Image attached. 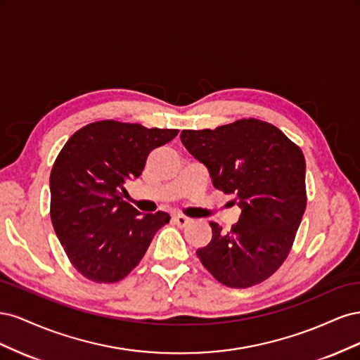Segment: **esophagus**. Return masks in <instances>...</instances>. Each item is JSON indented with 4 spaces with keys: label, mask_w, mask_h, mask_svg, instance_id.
I'll use <instances>...</instances> for the list:
<instances>
[{
    "label": "esophagus",
    "mask_w": 360,
    "mask_h": 360,
    "mask_svg": "<svg viewBox=\"0 0 360 360\" xmlns=\"http://www.w3.org/2000/svg\"><path fill=\"white\" fill-rule=\"evenodd\" d=\"M172 221L176 222V225H179V226H188L192 222L191 217L184 216V214H174L172 216Z\"/></svg>",
    "instance_id": "esophagus-1"
}]
</instances>
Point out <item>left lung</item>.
<instances>
[{
    "label": "left lung",
    "mask_w": 360,
    "mask_h": 360,
    "mask_svg": "<svg viewBox=\"0 0 360 360\" xmlns=\"http://www.w3.org/2000/svg\"><path fill=\"white\" fill-rule=\"evenodd\" d=\"M189 153L209 169L213 186L242 209L228 233L210 222L212 240L197 255L231 288L266 281L284 263L307 209L304 156L274 124L257 118L202 130H183Z\"/></svg>",
    "instance_id": "1"
}]
</instances>
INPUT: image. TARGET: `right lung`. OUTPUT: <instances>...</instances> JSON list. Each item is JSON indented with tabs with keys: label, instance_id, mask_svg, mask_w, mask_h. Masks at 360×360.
<instances>
[{
	"label": "right lung",
	"instance_id": "right-lung-1",
	"mask_svg": "<svg viewBox=\"0 0 360 360\" xmlns=\"http://www.w3.org/2000/svg\"><path fill=\"white\" fill-rule=\"evenodd\" d=\"M177 129H147L103 120L75 132L51 171V221L73 267L97 284L122 281L143 259L165 212L141 213L123 201L124 183L138 179L151 150Z\"/></svg>",
	"mask_w": 360,
	"mask_h": 360
}]
</instances>
